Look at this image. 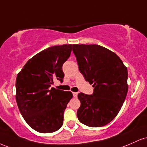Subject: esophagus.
<instances>
[{
	"instance_id": "esophagus-1",
	"label": "esophagus",
	"mask_w": 147,
	"mask_h": 147,
	"mask_svg": "<svg viewBox=\"0 0 147 147\" xmlns=\"http://www.w3.org/2000/svg\"><path fill=\"white\" fill-rule=\"evenodd\" d=\"M73 96H74V97L76 98L77 96H78V92H73Z\"/></svg>"
}]
</instances>
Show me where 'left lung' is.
Listing matches in <instances>:
<instances>
[{
  "instance_id": "1",
  "label": "left lung",
  "mask_w": 147,
  "mask_h": 147,
  "mask_svg": "<svg viewBox=\"0 0 147 147\" xmlns=\"http://www.w3.org/2000/svg\"><path fill=\"white\" fill-rule=\"evenodd\" d=\"M79 71L93 84L91 95L79 93V121L90 127H101L113 121L128 92V71L115 53L96 44H74Z\"/></svg>"
}]
</instances>
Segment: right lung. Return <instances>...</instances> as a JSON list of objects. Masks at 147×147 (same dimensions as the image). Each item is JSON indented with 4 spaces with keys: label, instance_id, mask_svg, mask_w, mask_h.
<instances>
[{
    "label": "right lung",
    "instance_id": "obj_1",
    "mask_svg": "<svg viewBox=\"0 0 147 147\" xmlns=\"http://www.w3.org/2000/svg\"><path fill=\"white\" fill-rule=\"evenodd\" d=\"M73 47L54 46L39 52L28 61L16 77L19 109L26 123L39 133H53L63 124L64 112L73 94L51 86L55 78L63 81L62 67Z\"/></svg>",
    "mask_w": 147,
    "mask_h": 147
}]
</instances>
